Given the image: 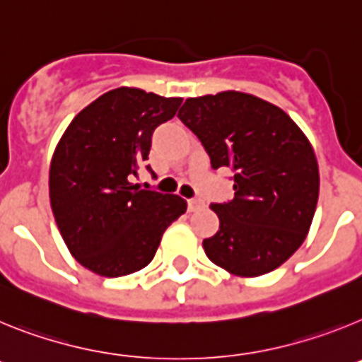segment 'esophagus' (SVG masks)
<instances>
[{
	"label": "esophagus",
	"mask_w": 362,
	"mask_h": 362,
	"mask_svg": "<svg viewBox=\"0 0 362 362\" xmlns=\"http://www.w3.org/2000/svg\"><path fill=\"white\" fill-rule=\"evenodd\" d=\"M204 206V201L201 199V197H192V199H188V210L190 212H197L199 209H203Z\"/></svg>",
	"instance_id": "1"
}]
</instances>
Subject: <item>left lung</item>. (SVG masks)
<instances>
[{"label":"left lung","instance_id":"8db88e82","mask_svg":"<svg viewBox=\"0 0 362 362\" xmlns=\"http://www.w3.org/2000/svg\"><path fill=\"white\" fill-rule=\"evenodd\" d=\"M177 117L214 170H233V199L210 206L219 230L203 241L204 254L239 277L276 270L303 245L317 206L319 166L306 136L279 107L235 90L187 99Z\"/></svg>","mask_w":362,"mask_h":362}]
</instances>
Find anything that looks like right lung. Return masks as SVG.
I'll list each match as a JSON object with an SVG mask.
<instances>
[{"mask_svg": "<svg viewBox=\"0 0 362 362\" xmlns=\"http://www.w3.org/2000/svg\"><path fill=\"white\" fill-rule=\"evenodd\" d=\"M181 101L114 88L74 117L54 150L49 188L57 228L76 261L98 276L145 268L163 232L187 212L183 197L130 183L148 159L153 130Z\"/></svg>", "mask_w": 362, "mask_h": 362, "instance_id": "obj_1", "label": "right lung"}]
</instances>
